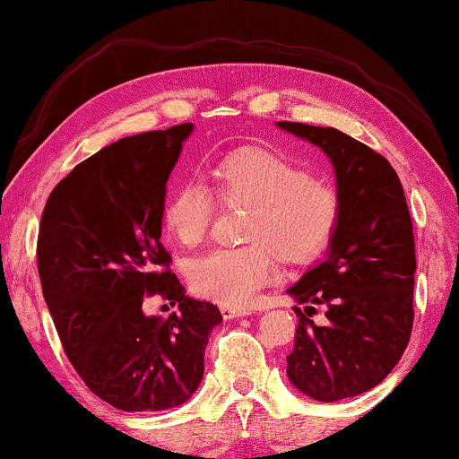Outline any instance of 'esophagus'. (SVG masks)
I'll return each instance as SVG.
<instances>
[{"label":"esophagus","mask_w":459,"mask_h":459,"mask_svg":"<svg viewBox=\"0 0 459 459\" xmlns=\"http://www.w3.org/2000/svg\"><path fill=\"white\" fill-rule=\"evenodd\" d=\"M221 313L224 319H235V317H243V316H249V309H245V307H229V305H222L221 307Z\"/></svg>","instance_id":"34e87169"}]
</instances>
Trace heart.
<instances>
[{
    "label": "heart",
    "instance_id": "heart-1",
    "mask_svg": "<svg viewBox=\"0 0 459 459\" xmlns=\"http://www.w3.org/2000/svg\"><path fill=\"white\" fill-rule=\"evenodd\" d=\"M210 177L222 204H249L243 232L251 238L216 247L191 268L194 290L216 303L251 305L280 276V253L292 262L311 257L336 230L338 191L282 154L235 150L212 164ZM215 196L204 181H183L164 204V227L179 243L195 247L216 221Z\"/></svg>",
    "mask_w": 459,
    "mask_h": 459
}]
</instances>
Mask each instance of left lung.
<instances>
[{
    "label": "left lung",
    "instance_id": "8db88e82",
    "mask_svg": "<svg viewBox=\"0 0 459 459\" xmlns=\"http://www.w3.org/2000/svg\"><path fill=\"white\" fill-rule=\"evenodd\" d=\"M316 143L336 169L340 218L325 259L289 295L307 303L286 357L292 385L319 402L365 394L392 373L414 321V235L400 177L379 152L333 127L278 121ZM326 309L328 324L310 317Z\"/></svg>",
    "mask_w": 459,
    "mask_h": 459
}]
</instances>
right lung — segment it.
Segmentation results:
<instances>
[{"instance_id": "obj_1", "label": "right lung", "mask_w": 459, "mask_h": 459, "mask_svg": "<svg viewBox=\"0 0 459 459\" xmlns=\"http://www.w3.org/2000/svg\"><path fill=\"white\" fill-rule=\"evenodd\" d=\"M194 123L123 138L82 160L45 204L37 264L67 359L94 395L126 412H159L191 398L204 351L222 321L186 297L160 243L167 181ZM159 294L181 314L143 316Z\"/></svg>"}]
</instances>
